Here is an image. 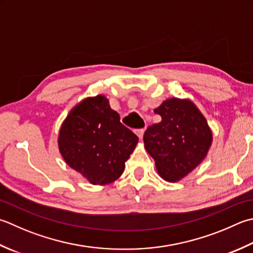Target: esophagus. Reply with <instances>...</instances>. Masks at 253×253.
I'll return each mask as SVG.
<instances>
[{
	"label": "esophagus",
	"mask_w": 253,
	"mask_h": 253,
	"mask_svg": "<svg viewBox=\"0 0 253 253\" xmlns=\"http://www.w3.org/2000/svg\"><path fill=\"white\" fill-rule=\"evenodd\" d=\"M136 133H137V136L140 138V139H142V137H143V133H145V128H141V129H137Z\"/></svg>",
	"instance_id": "34e87169"
}]
</instances>
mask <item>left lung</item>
Listing matches in <instances>:
<instances>
[{
    "label": "left lung",
    "instance_id": "left-lung-1",
    "mask_svg": "<svg viewBox=\"0 0 253 253\" xmlns=\"http://www.w3.org/2000/svg\"><path fill=\"white\" fill-rule=\"evenodd\" d=\"M161 122L143 135L147 152L155 159L159 175L176 182L206 157L212 136L205 117L189 100L169 98L155 110Z\"/></svg>",
    "mask_w": 253,
    "mask_h": 253
}]
</instances>
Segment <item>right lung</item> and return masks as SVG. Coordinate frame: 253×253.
<instances>
[{
    "instance_id": "add662e5",
    "label": "right lung",
    "mask_w": 253,
    "mask_h": 253,
    "mask_svg": "<svg viewBox=\"0 0 253 253\" xmlns=\"http://www.w3.org/2000/svg\"><path fill=\"white\" fill-rule=\"evenodd\" d=\"M138 137L121 123L103 95L87 97L69 113L59 132L64 161L94 185L117 180Z\"/></svg>"
}]
</instances>
